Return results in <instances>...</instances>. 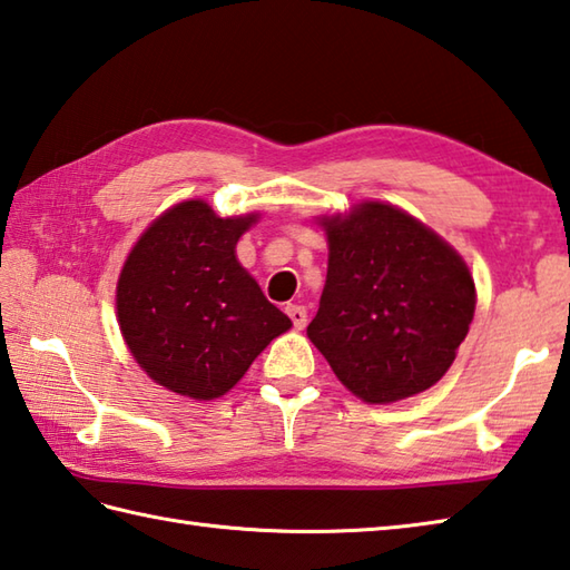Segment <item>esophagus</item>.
<instances>
[{"mask_svg":"<svg viewBox=\"0 0 570 570\" xmlns=\"http://www.w3.org/2000/svg\"><path fill=\"white\" fill-rule=\"evenodd\" d=\"M285 312H287V317L293 320L295 330H305V324H307V309L305 307H302V305H287Z\"/></svg>","mask_w":570,"mask_h":570,"instance_id":"esophagus-1","label":"esophagus"}]
</instances>
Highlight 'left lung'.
Returning <instances> with one entry per match:
<instances>
[{
    "instance_id": "1",
    "label": "left lung",
    "mask_w": 570,
    "mask_h": 570,
    "mask_svg": "<svg viewBox=\"0 0 570 570\" xmlns=\"http://www.w3.org/2000/svg\"><path fill=\"white\" fill-rule=\"evenodd\" d=\"M330 263L309 342L354 396L393 403L445 376L474 317L458 250L401 208L364 202L324 216Z\"/></svg>"
}]
</instances>
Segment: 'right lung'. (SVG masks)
Returning a JSON list of instances; mask_svg holds the SVG:
<instances>
[{"label":"right lung","mask_w":570,"mask_h":570,"mask_svg":"<svg viewBox=\"0 0 570 570\" xmlns=\"http://www.w3.org/2000/svg\"><path fill=\"white\" fill-rule=\"evenodd\" d=\"M255 218H220L202 199L181 202L139 236L122 265L115 299L127 350L179 396H224L293 327L236 258Z\"/></svg>","instance_id":"add662e5"}]
</instances>
